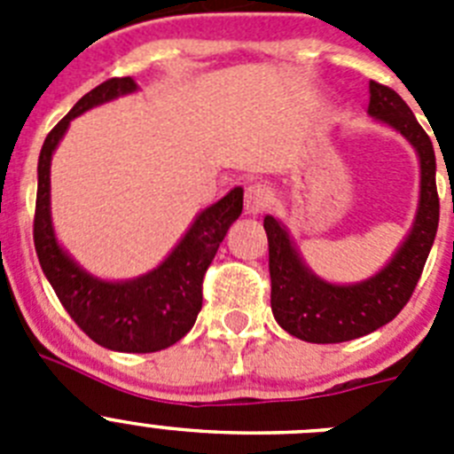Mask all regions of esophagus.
I'll return each mask as SVG.
<instances>
[{"instance_id":"34e87169","label":"esophagus","mask_w":454,"mask_h":454,"mask_svg":"<svg viewBox=\"0 0 454 454\" xmlns=\"http://www.w3.org/2000/svg\"><path fill=\"white\" fill-rule=\"evenodd\" d=\"M270 202V191L263 184H247L246 188V211L250 215H259L266 211Z\"/></svg>"}]
</instances>
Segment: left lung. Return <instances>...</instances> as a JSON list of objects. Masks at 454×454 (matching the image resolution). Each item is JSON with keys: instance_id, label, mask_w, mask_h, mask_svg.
<instances>
[{"instance_id": "obj_1", "label": "left lung", "mask_w": 454, "mask_h": 454, "mask_svg": "<svg viewBox=\"0 0 454 454\" xmlns=\"http://www.w3.org/2000/svg\"><path fill=\"white\" fill-rule=\"evenodd\" d=\"M368 115L398 131L416 150L420 163L419 207L411 230L387 266L355 284H334L316 275L286 224L275 215L263 218L272 316L282 330L307 343H343L391 323L411 298L439 227L436 159L430 136L398 92L377 82L368 83Z\"/></svg>"}]
</instances>
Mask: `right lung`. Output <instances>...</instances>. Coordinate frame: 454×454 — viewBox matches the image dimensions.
Instances as JSON below:
<instances>
[{
  "label": "right lung",
  "instance_id": "add662e5",
  "mask_svg": "<svg viewBox=\"0 0 454 454\" xmlns=\"http://www.w3.org/2000/svg\"><path fill=\"white\" fill-rule=\"evenodd\" d=\"M138 90L131 77H115L86 92L47 134L38 156L34 243L47 282L72 320L95 343L115 352H159L191 332L202 309V279L224 234L243 211V188L202 208L186 234L156 268L134 279H102L74 262L51 223L50 168L56 147L74 118Z\"/></svg>",
  "mask_w": 454,
  "mask_h": 454
}]
</instances>
